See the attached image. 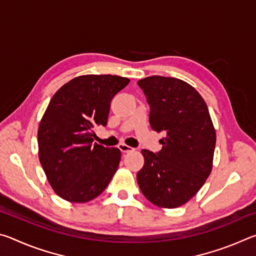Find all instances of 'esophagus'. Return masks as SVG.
Returning a JSON list of instances; mask_svg holds the SVG:
<instances>
[{
	"instance_id": "obj_1",
	"label": "esophagus",
	"mask_w": 256,
	"mask_h": 256,
	"mask_svg": "<svg viewBox=\"0 0 256 256\" xmlns=\"http://www.w3.org/2000/svg\"><path fill=\"white\" fill-rule=\"evenodd\" d=\"M118 149L122 151L123 154H128V152H131V151H133L134 149L133 148H131V146H126V144H118Z\"/></svg>"
}]
</instances>
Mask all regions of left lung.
<instances>
[{"mask_svg": "<svg viewBox=\"0 0 256 256\" xmlns=\"http://www.w3.org/2000/svg\"><path fill=\"white\" fill-rule=\"evenodd\" d=\"M150 106L149 122L166 136L157 154L142 150L136 175L141 192L154 206L185 204L206 183L212 170L216 130L209 110L192 86L176 78L152 76L138 81Z\"/></svg>", "mask_w": 256, "mask_h": 256, "instance_id": "1", "label": "left lung"}]
</instances>
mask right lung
Returning a JSON list of instances; mask_svg holds the SVG:
<instances>
[{
  "instance_id": "add662e5",
  "label": "right lung",
  "mask_w": 256,
  "mask_h": 256,
  "mask_svg": "<svg viewBox=\"0 0 256 256\" xmlns=\"http://www.w3.org/2000/svg\"><path fill=\"white\" fill-rule=\"evenodd\" d=\"M128 82L118 76H80L60 86L50 99L38 128V157L60 198L89 202L110 184L120 151L92 144L94 128L106 126L112 97Z\"/></svg>"
}]
</instances>
